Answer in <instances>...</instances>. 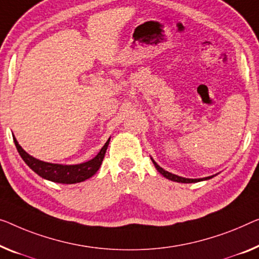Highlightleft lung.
Listing matches in <instances>:
<instances>
[{"label": "left lung", "instance_id": "obj_1", "mask_svg": "<svg viewBox=\"0 0 259 259\" xmlns=\"http://www.w3.org/2000/svg\"><path fill=\"white\" fill-rule=\"evenodd\" d=\"M151 160H152V163H153V165H154V167L157 168V171L160 173L161 176L163 177H165V178L166 179H168V180H172V181H176V183H183V184H192V183H199V181H203V180H209V179H211L213 178V177H215V176H210V177H206V178H200V179H190V178H184V177H179V176H177V175H173V173H171V172H167V171H165V169L163 168V167H160L159 165H158L156 161H154L152 158H151Z\"/></svg>", "mask_w": 259, "mask_h": 259}]
</instances>
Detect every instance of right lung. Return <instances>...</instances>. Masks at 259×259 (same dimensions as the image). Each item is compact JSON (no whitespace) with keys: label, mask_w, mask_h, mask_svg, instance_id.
Instances as JSON below:
<instances>
[{"label":"right lung","mask_w":259,"mask_h":259,"mask_svg":"<svg viewBox=\"0 0 259 259\" xmlns=\"http://www.w3.org/2000/svg\"><path fill=\"white\" fill-rule=\"evenodd\" d=\"M14 142L15 145H16L19 156L22 157V159L25 161V164L28 165L33 172H36L38 176L41 177V178L58 184H76L90 179L91 177H93L96 172H98V169L102 164L103 158H105L110 138H108L106 144L102 146L100 152L96 154L93 159L75 165L53 164L48 163V161L39 160L37 159V158L30 156L25 150H23L22 146L18 144V142L16 138H15V136Z\"/></svg>","instance_id":"obj_1"}]
</instances>
